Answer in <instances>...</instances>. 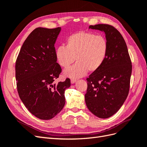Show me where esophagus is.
Masks as SVG:
<instances>
[{
  "label": "esophagus",
  "mask_w": 147,
  "mask_h": 147,
  "mask_svg": "<svg viewBox=\"0 0 147 147\" xmlns=\"http://www.w3.org/2000/svg\"><path fill=\"white\" fill-rule=\"evenodd\" d=\"M70 82H71V83H72V84H74V83L77 82V80L76 79H74V78L73 79H71Z\"/></svg>",
  "instance_id": "obj_1"
}]
</instances>
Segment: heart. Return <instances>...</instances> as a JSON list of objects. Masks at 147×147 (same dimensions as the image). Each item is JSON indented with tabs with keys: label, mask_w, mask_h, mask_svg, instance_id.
Here are the masks:
<instances>
[{
	"label": "heart",
	"mask_w": 147,
	"mask_h": 147,
	"mask_svg": "<svg viewBox=\"0 0 147 147\" xmlns=\"http://www.w3.org/2000/svg\"><path fill=\"white\" fill-rule=\"evenodd\" d=\"M109 44L102 35L86 31L71 34L66 40V47L56 48L55 56L58 64L67 68L75 61L77 63L64 71L65 76L77 78L85 75L88 71L94 72L104 64L107 56Z\"/></svg>",
	"instance_id": "b5f03b06"
}]
</instances>
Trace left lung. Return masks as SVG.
I'll use <instances>...</instances> for the list:
<instances>
[{"label":"left lung","mask_w":147,"mask_h":147,"mask_svg":"<svg viewBox=\"0 0 147 147\" xmlns=\"http://www.w3.org/2000/svg\"><path fill=\"white\" fill-rule=\"evenodd\" d=\"M105 35L109 50L104 64L86 79L84 95L88 109L95 116L107 118L124 104L129 90L132 63L126 43L119 31L109 24L90 26Z\"/></svg>","instance_id":"left-lung-1"}]
</instances>
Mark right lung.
<instances>
[{"label":"right lung","mask_w":147,"mask_h":147,"mask_svg":"<svg viewBox=\"0 0 147 147\" xmlns=\"http://www.w3.org/2000/svg\"><path fill=\"white\" fill-rule=\"evenodd\" d=\"M61 28L35 29L23 44L15 65L18 92L35 117L54 118L65 103L64 92L70 79L55 83L61 67L56 63L55 44Z\"/></svg>","instance_id":"right-lung-1"}]
</instances>
